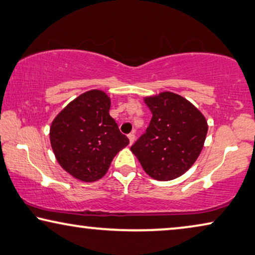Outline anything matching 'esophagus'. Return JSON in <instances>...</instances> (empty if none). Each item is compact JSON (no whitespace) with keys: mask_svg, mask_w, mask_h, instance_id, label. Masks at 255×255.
Returning <instances> with one entry per match:
<instances>
[{"mask_svg":"<svg viewBox=\"0 0 255 255\" xmlns=\"http://www.w3.org/2000/svg\"><path fill=\"white\" fill-rule=\"evenodd\" d=\"M128 140H130V145H132L135 139V135H134V133H130V134H128Z\"/></svg>","mask_w":255,"mask_h":255,"instance_id":"34e87169","label":"esophagus"}]
</instances>
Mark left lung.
<instances>
[{
    "instance_id": "left-lung-1",
    "label": "left lung",
    "mask_w": 255,
    "mask_h": 255,
    "mask_svg": "<svg viewBox=\"0 0 255 255\" xmlns=\"http://www.w3.org/2000/svg\"><path fill=\"white\" fill-rule=\"evenodd\" d=\"M143 101L153 117L145 133L131 146V152L152 178L175 179L189 170L200 155L207 121L190 101L172 92H162Z\"/></svg>"
}]
</instances>
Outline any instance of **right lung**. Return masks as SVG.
Masks as SVG:
<instances>
[{
  "instance_id": "right-lung-1",
  "label": "right lung",
  "mask_w": 255,
  "mask_h": 255,
  "mask_svg": "<svg viewBox=\"0 0 255 255\" xmlns=\"http://www.w3.org/2000/svg\"><path fill=\"white\" fill-rule=\"evenodd\" d=\"M110 98L100 90L80 94L50 125V145L62 168L82 182L106 175L115 155L128 145L109 115Z\"/></svg>"
}]
</instances>
